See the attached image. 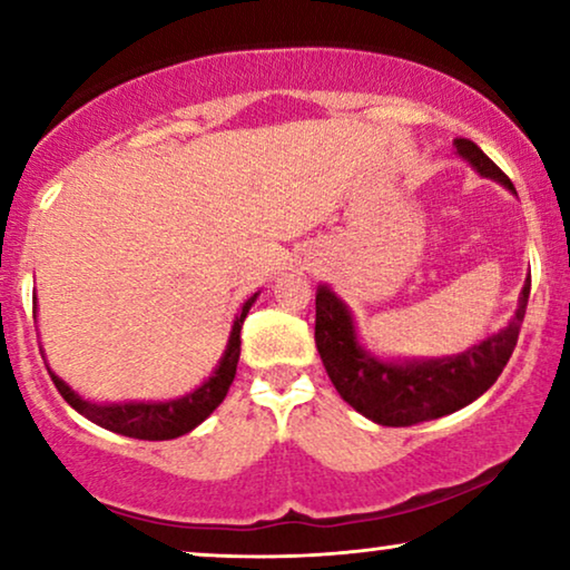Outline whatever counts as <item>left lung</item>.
<instances>
[{
  "instance_id": "left-lung-1",
  "label": "left lung",
  "mask_w": 570,
  "mask_h": 570,
  "mask_svg": "<svg viewBox=\"0 0 570 570\" xmlns=\"http://www.w3.org/2000/svg\"><path fill=\"white\" fill-rule=\"evenodd\" d=\"M456 155L485 178L514 190L507 173L470 139H454ZM517 194V190H514ZM529 286L519 296L517 315L501 333L478 343L464 354L431 362H382L356 341L354 317L327 286L315 296V343L333 387L346 403L380 426H415L434 421L478 400L499 380L514 354L519 327L524 323Z\"/></svg>"
}]
</instances>
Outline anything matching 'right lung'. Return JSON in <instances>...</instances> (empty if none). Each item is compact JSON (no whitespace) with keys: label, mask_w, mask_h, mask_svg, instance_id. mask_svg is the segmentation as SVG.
Segmentation results:
<instances>
[{"label":"right lung","mask_w":570,"mask_h":570,"mask_svg":"<svg viewBox=\"0 0 570 570\" xmlns=\"http://www.w3.org/2000/svg\"><path fill=\"white\" fill-rule=\"evenodd\" d=\"M258 299V294H253L250 299L243 304L239 315L235 317V325H232L227 351H224L219 366L216 372L208 376V380L188 392L186 397L167 400V403H90V400L79 397L75 390L69 387L61 376H56L51 368V380L56 390L61 392V397L75 407L77 413H82L87 421L98 423V426L116 431V434L131 436V439H144V442H165V439H178L188 431H194L198 423H204L208 415H212L224 397H227L229 384L237 374V362H239V331H243V323L250 312L253 302Z\"/></svg>","instance_id":"1"}]
</instances>
